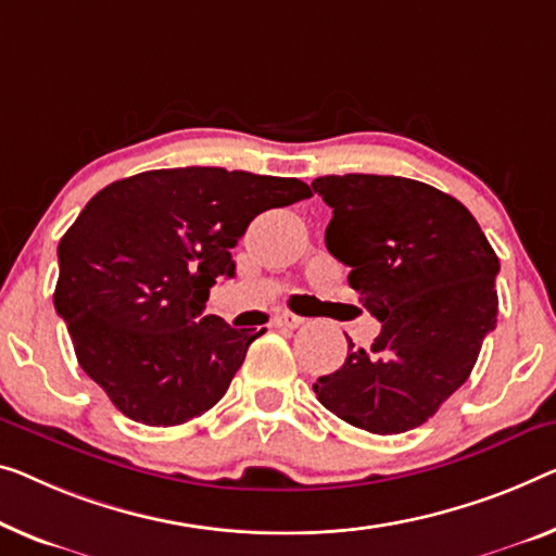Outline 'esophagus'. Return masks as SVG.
Wrapping results in <instances>:
<instances>
[{
    "label": "esophagus",
    "mask_w": 556,
    "mask_h": 556,
    "mask_svg": "<svg viewBox=\"0 0 556 556\" xmlns=\"http://www.w3.org/2000/svg\"><path fill=\"white\" fill-rule=\"evenodd\" d=\"M275 325H277V327L296 329V327L304 325V319L296 317V314H292V312H281V314H277V317H275Z\"/></svg>",
    "instance_id": "1"
}]
</instances>
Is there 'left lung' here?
Wrapping results in <instances>:
<instances>
[{
    "instance_id": "8db88e82",
    "label": "left lung",
    "mask_w": 556,
    "mask_h": 556,
    "mask_svg": "<svg viewBox=\"0 0 556 556\" xmlns=\"http://www.w3.org/2000/svg\"><path fill=\"white\" fill-rule=\"evenodd\" d=\"M312 189L331 206L325 242L379 319L369 350L350 342L314 394L371 434L425 425L467 382L496 327L500 260L457 199L417 179L329 174Z\"/></svg>"
}]
</instances>
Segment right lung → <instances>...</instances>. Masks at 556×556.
Returning <instances> with one entry per match:
<instances>
[{
	"mask_svg": "<svg viewBox=\"0 0 556 556\" xmlns=\"http://www.w3.org/2000/svg\"><path fill=\"white\" fill-rule=\"evenodd\" d=\"M312 197L294 177L222 167L154 169L89 199L60 239L54 309L79 367L124 417L174 427L212 409L262 331L206 314L217 277H235L256 214Z\"/></svg>",
	"mask_w": 556,
	"mask_h": 556,
	"instance_id": "right-lung-1",
	"label": "right lung"
}]
</instances>
